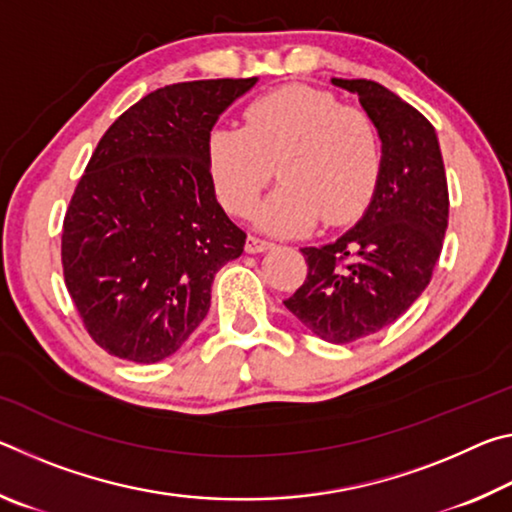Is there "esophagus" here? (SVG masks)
Listing matches in <instances>:
<instances>
[{"label":"esophagus","instance_id":"34e87169","mask_svg":"<svg viewBox=\"0 0 512 512\" xmlns=\"http://www.w3.org/2000/svg\"><path fill=\"white\" fill-rule=\"evenodd\" d=\"M273 244L266 239H259V237H248L246 239V253L250 255H257V253H266V250H271Z\"/></svg>","mask_w":512,"mask_h":512}]
</instances>
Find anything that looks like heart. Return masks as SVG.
Returning <instances> with one entry per match:
<instances>
[{
  "label": "heart",
  "mask_w": 512,
  "mask_h": 512,
  "mask_svg": "<svg viewBox=\"0 0 512 512\" xmlns=\"http://www.w3.org/2000/svg\"><path fill=\"white\" fill-rule=\"evenodd\" d=\"M207 167L216 196L237 216L255 210L271 183L282 185L259 207L257 225L271 235H305L357 221L381 173V135L370 112L341 106L329 90L284 85L255 99L244 128L216 126L207 135Z\"/></svg>",
  "instance_id": "obj_1"
}]
</instances>
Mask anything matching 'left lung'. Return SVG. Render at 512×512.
Masks as SVG:
<instances>
[{
    "mask_svg": "<svg viewBox=\"0 0 512 512\" xmlns=\"http://www.w3.org/2000/svg\"><path fill=\"white\" fill-rule=\"evenodd\" d=\"M354 92L381 135V173L368 210L345 235L302 248V287L284 300L311 334L352 343L395 323L427 289L449 216L438 137L427 117L384 85L332 79Z\"/></svg>",
    "mask_w": 512,
    "mask_h": 512,
    "instance_id": "obj_1",
    "label": "left lung"
}]
</instances>
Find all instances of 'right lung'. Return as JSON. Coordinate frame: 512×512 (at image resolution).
<instances>
[{
    "label": "right lung",
    "instance_id": "right-lung-1",
    "mask_svg": "<svg viewBox=\"0 0 512 512\" xmlns=\"http://www.w3.org/2000/svg\"><path fill=\"white\" fill-rule=\"evenodd\" d=\"M257 79L173 83L128 108L85 167L63 223V275L92 341L135 363L171 357L210 311L246 232L216 201L207 135Z\"/></svg>",
    "mask_w": 512,
    "mask_h": 512
}]
</instances>
